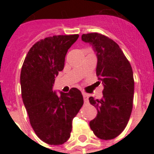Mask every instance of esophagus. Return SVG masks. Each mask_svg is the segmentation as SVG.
<instances>
[{"label":"esophagus","instance_id":"34e87169","mask_svg":"<svg viewBox=\"0 0 154 154\" xmlns=\"http://www.w3.org/2000/svg\"><path fill=\"white\" fill-rule=\"evenodd\" d=\"M82 96H83L84 102L85 103H88V101H89V95L85 93V92H82Z\"/></svg>","mask_w":154,"mask_h":154}]
</instances>
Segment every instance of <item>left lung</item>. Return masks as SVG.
<instances>
[{"label":"left lung","mask_w":154,"mask_h":154,"mask_svg":"<svg viewBox=\"0 0 154 154\" xmlns=\"http://www.w3.org/2000/svg\"><path fill=\"white\" fill-rule=\"evenodd\" d=\"M97 56L96 75L104 86L101 99L89 97L97 116L89 126L101 140H112L124 130L133 109L134 79L130 63L113 40L99 33L83 34Z\"/></svg>","instance_id":"left-lung-1"}]
</instances>
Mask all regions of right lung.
I'll return each instance as SVG.
<instances>
[{
    "label": "right lung",
    "instance_id": "obj_1",
    "mask_svg": "<svg viewBox=\"0 0 154 154\" xmlns=\"http://www.w3.org/2000/svg\"><path fill=\"white\" fill-rule=\"evenodd\" d=\"M79 35H54L36 42L25 57L21 72V96L36 135L50 145L68 140L72 120L83 105L82 92L72 88L69 92L53 91L65 58Z\"/></svg>",
    "mask_w": 154,
    "mask_h": 154
}]
</instances>
